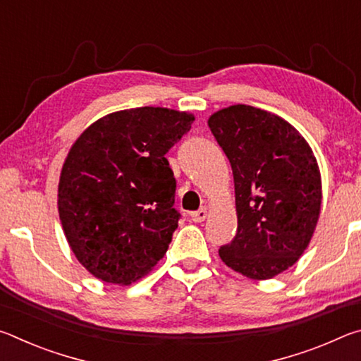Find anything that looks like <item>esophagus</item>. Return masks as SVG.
Here are the masks:
<instances>
[{
	"instance_id": "1",
	"label": "esophagus",
	"mask_w": 361,
	"mask_h": 361,
	"mask_svg": "<svg viewBox=\"0 0 361 361\" xmlns=\"http://www.w3.org/2000/svg\"><path fill=\"white\" fill-rule=\"evenodd\" d=\"M207 213H209V212H207L205 207H202V209H199L197 212L191 213V219L194 223H202L204 219L207 218Z\"/></svg>"
}]
</instances>
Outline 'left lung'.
<instances>
[{"instance_id":"8db88e82","label":"left lung","mask_w":361,"mask_h":361,"mask_svg":"<svg viewBox=\"0 0 361 361\" xmlns=\"http://www.w3.org/2000/svg\"><path fill=\"white\" fill-rule=\"evenodd\" d=\"M209 127L229 159L235 189L237 232L219 258L252 280L276 277L301 258L319 223L314 151L288 121L250 105L219 109Z\"/></svg>"}]
</instances>
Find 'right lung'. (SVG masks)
Wrapping results in <instances>:
<instances>
[{
    "label": "right lung",
    "instance_id": "right-lung-1",
    "mask_svg": "<svg viewBox=\"0 0 361 361\" xmlns=\"http://www.w3.org/2000/svg\"><path fill=\"white\" fill-rule=\"evenodd\" d=\"M194 114L161 106L109 113L65 157L59 216L78 261L106 283L130 285L167 253L180 213L166 152Z\"/></svg>",
    "mask_w": 361,
    "mask_h": 361
}]
</instances>
